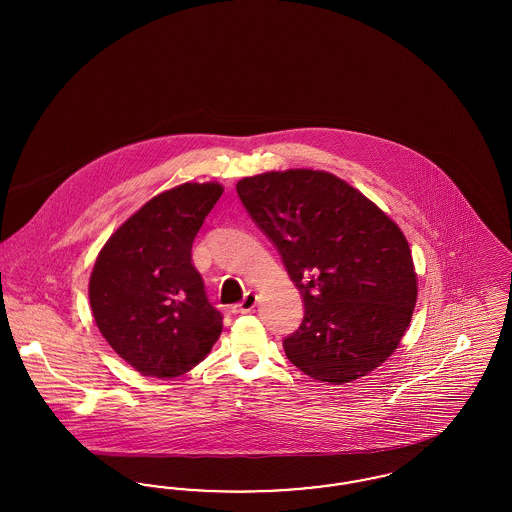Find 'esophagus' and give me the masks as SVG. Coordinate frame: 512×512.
<instances>
[{
	"instance_id": "1",
	"label": "esophagus",
	"mask_w": 512,
	"mask_h": 512,
	"mask_svg": "<svg viewBox=\"0 0 512 512\" xmlns=\"http://www.w3.org/2000/svg\"><path fill=\"white\" fill-rule=\"evenodd\" d=\"M257 305V293L247 292L245 293L244 301L242 303H236L232 307V313L234 315H245V313H251Z\"/></svg>"
}]
</instances>
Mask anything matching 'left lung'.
I'll return each mask as SVG.
<instances>
[{"mask_svg": "<svg viewBox=\"0 0 512 512\" xmlns=\"http://www.w3.org/2000/svg\"><path fill=\"white\" fill-rule=\"evenodd\" d=\"M236 190L305 303L299 328L284 340L292 365L340 386L388 361L418 292L399 226L330 172H265L242 178Z\"/></svg>", "mask_w": 512, "mask_h": 512, "instance_id": "1", "label": "left lung"}]
</instances>
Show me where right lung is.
I'll use <instances>...</instances> for the list:
<instances>
[{"label":"right lung","instance_id":"1","mask_svg":"<svg viewBox=\"0 0 512 512\" xmlns=\"http://www.w3.org/2000/svg\"><path fill=\"white\" fill-rule=\"evenodd\" d=\"M217 182L155 195L99 251L90 305L101 336L144 376L176 378L201 363L222 332L192 244L219 201Z\"/></svg>","mask_w":512,"mask_h":512}]
</instances>
